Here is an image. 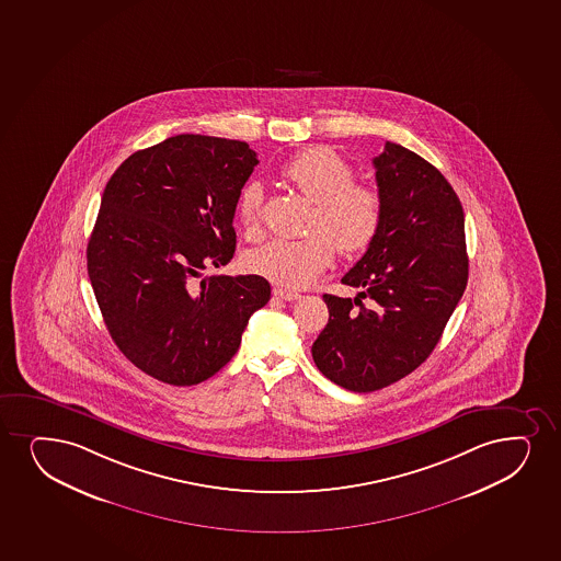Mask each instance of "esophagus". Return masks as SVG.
Masks as SVG:
<instances>
[{
	"mask_svg": "<svg viewBox=\"0 0 561 561\" xmlns=\"http://www.w3.org/2000/svg\"><path fill=\"white\" fill-rule=\"evenodd\" d=\"M272 295L276 298H282V300H287V302H293V300H298L300 295L298 293H293V290L282 289V287H276V289L272 290Z\"/></svg>",
	"mask_w": 561,
	"mask_h": 561,
	"instance_id": "obj_1",
	"label": "esophagus"
}]
</instances>
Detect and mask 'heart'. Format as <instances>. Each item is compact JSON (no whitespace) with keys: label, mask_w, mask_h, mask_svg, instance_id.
<instances>
[{"label":"heart","mask_w":561,"mask_h":561,"mask_svg":"<svg viewBox=\"0 0 561 561\" xmlns=\"http://www.w3.org/2000/svg\"><path fill=\"white\" fill-rule=\"evenodd\" d=\"M282 176L300 195L316 203L308 234L300 240H271L245 255L248 271L272 284L302 289L321 276L337 250L356 255L374 244L385 216L376 185L355 182L353 167L340 153L316 146L297 153L282 167ZM264 190L250 180L240 190L237 218L250 237L263 224Z\"/></svg>","instance_id":"b5f03b06"}]
</instances>
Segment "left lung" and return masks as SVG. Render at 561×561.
<instances>
[{"label":"left lung","instance_id":"left-lung-1","mask_svg":"<svg viewBox=\"0 0 561 561\" xmlns=\"http://www.w3.org/2000/svg\"><path fill=\"white\" fill-rule=\"evenodd\" d=\"M374 167L381 229L342 277L363 293L324 295L329 323L311 345L319 371L353 392L385 389L419 368L468 285L463 210L442 172L394 142Z\"/></svg>","mask_w":561,"mask_h":561}]
</instances>
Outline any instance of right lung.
<instances>
[{
    "mask_svg": "<svg viewBox=\"0 0 561 561\" xmlns=\"http://www.w3.org/2000/svg\"><path fill=\"white\" fill-rule=\"evenodd\" d=\"M240 140L176 135L133 153L106 182L88 276L118 350L158 381L192 387L231 360L261 276H210L231 261L238 195L257 165Z\"/></svg>",
    "mask_w": 561,
    "mask_h": 561,
    "instance_id": "1",
    "label": "right lung"
}]
</instances>
